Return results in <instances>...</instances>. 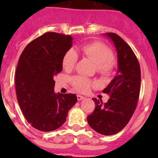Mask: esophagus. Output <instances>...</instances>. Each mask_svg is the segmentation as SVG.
Returning a JSON list of instances; mask_svg holds the SVG:
<instances>
[{
    "mask_svg": "<svg viewBox=\"0 0 158 158\" xmlns=\"http://www.w3.org/2000/svg\"><path fill=\"white\" fill-rule=\"evenodd\" d=\"M77 100H79V101H80V100H82L83 99H85V97L82 96H81V95H77Z\"/></svg>",
    "mask_w": 158,
    "mask_h": 158,
    "instance_id": "34e87169",
    "label": "esophagus"
}]
</instances>
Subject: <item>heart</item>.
Listing matches in <instances>:
<instances>
[{"label":"heart","mask_w":158,"mask_h":158,"mask_svg":"<svg viewBox=\"0 0 158 158\" xmlns=\"http://www.w3.org/2000/svg\"><path fill=\"white\" fill-rule=\"evenodd\" d=\"M84 56L90 58L96 64V70L104 76H109L115 67V59L112 51L104 43L93 42L84 45L81 48ZM78 56L74 50H69L62 58V66L65 70H72L77 62ZM73 87L80 93H87L93 85V81L82 76H75L72 78Z\"/></svg>","instance_id":"1"}]
</instances>
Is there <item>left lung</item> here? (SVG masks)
I'll use <instances>...</instances> for the list:
<instances>
[{"label":"left lung","mask_w":158,"mask_h":158,"mask_svg":"<svg viewBox=\"0 0 158 158\" xmlns=\"http://www.w3.org/2000/svg\"><path fill=\"white\" fill-rule=\"evenodd\" d=\"M117 51L118 71L103 93L110 96L107 103L93 98L95 109L88 115L89 126L104 135L122 131L136 109L141 87V69L132 49L115 33H106Z\"/></svg>","instance_id":"left-lung-1"}]
</instances>
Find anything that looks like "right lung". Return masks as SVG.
<instances>
[{"mask_svg":"<svg viewBox=\"0 0 158 158\" xmlns=\"http://www.w3.org/2000/svg\"><path fill=\"white\" fill-rule=\"evenodd\" d=\"M70 35L47 32L31 42L19 57L15 84L25 118L41 131L58 129L76 104L75 94L55 93L54 77L62 70V58L72 47Z\"/></svg>","mask_w":158,"mask_h":158,"instance_id":"right-lung-1","label":"right lung"}]
</instances>
